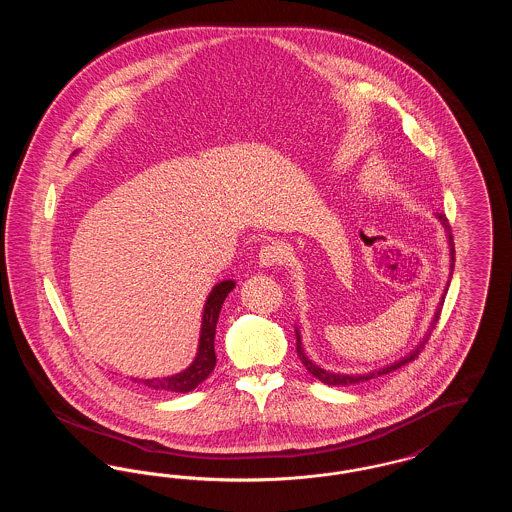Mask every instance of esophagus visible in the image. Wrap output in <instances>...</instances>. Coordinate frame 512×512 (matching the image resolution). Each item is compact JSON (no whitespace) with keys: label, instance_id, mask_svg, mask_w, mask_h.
Returning a JSON list of instances; mask_svg holds the SVG:
<instances>
[{"label":"esophagus","instance_id":"obj_1","mask_svg":"<svg viewBox=\"0 0 512 512\" xmlns=\"http://www.w3.org/2000/svg\"><path fill=\"white\" fill-rule=\"evenodd\" d=\"M284 261L282 245L267 244L259 249V267L270 268L280 265Z\"/></svg>","mask_w":512,"mask_h":512}]
</instances>
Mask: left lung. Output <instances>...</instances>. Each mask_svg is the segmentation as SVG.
I'll list each match as a JSON object with an SVG mask.
<instances>
[{
	"mask_svg": "<svg viewBox=\"0 0 512 512\" xmlns=\"http://www.w3.org/2000/svg\"><path fill=\"white\" fill-rule=\"evenodd\" d=\"M436 219L439 220V224H441V226H443V230H445L447 247H449V280H447V284H445V290L441 293V299H439L438 307H436V313H434V317H432V322H430V326H428L426 334L422 336V340L418 341V343L414 345L413 349H411V353H407L405 357L397 359L395 363L380 366V368H374V370H370V372H363V374H345V372H332V370H326V368H322V366L317 365V363L307 355V351H305V347H303V340H301V330H299V326L295 324L297 355H299V359H301L303 366L309 370V374H313V378H317V380H320L322 384H328V386H353V384H361V382H368V380H372V378H378V376H382V374H388L391 370H397V368H401V366L414 361V357H418V353H420L422 345L428 341L430 332L434 330V326H436V322H438L439 313H441V305H443V301H445V293L449 290V282H451L453 267H455V245H453V236H451V226H449L447 217H445L443 213H436Z\"/></svg>",
	"mask_w": 512,
	"mask_h": 512,
	"instance_id": "left-lung-1",
	"label": "left lung"
}]
</instances>
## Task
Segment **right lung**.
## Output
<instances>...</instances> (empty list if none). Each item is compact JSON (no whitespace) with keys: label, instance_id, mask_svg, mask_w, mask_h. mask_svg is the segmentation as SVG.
<instances>
[{"label":"right lung","instance_id":"1","mask_svg":"<svg viewBox=\"0 0 512 512\" xmlns=\"http://www.w3.org/2000/svg\"><path fill=\"white\" fill-rule=\"evenodd\" d=\"M76 155V153H73ZM236 288L234 280H222L213 286V290L207 295L203 313H201V328H199V340H197V351L194 361L186 366L184 370L163 376V378H132L138 384H144L151 390L174 391V393H188L195 390L201 382L207 380V376L213 372L217 365L215 355V332L219 322L220 309L228 293Z\"/></svg>","mask_w":512,"mask_h":512}]
</instances>
